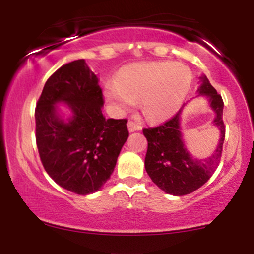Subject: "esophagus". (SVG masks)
Instances as JSON below:
<instances>
[{"mask_svg":"<svg viewBox=\"0 0 254 254\" xmlns=\"http://www.w3.org/2000/svg\"><path fill=\"white\" fill-rule=\"evenodd\" d=\"M127 129H129L130 132H135V131H139L142 129V127L139 125L138 123H136V122H127Z\"/></svg>","mask_w":254,"mask_h":254,"instance_id":"esophagus-1","label":"esophagus"}]
</instances>
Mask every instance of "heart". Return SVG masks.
<instances>
[{
    "label": "heart",
    "mask_w": 254,
    "mask_h": 254,
    "mask_svg": "<svg viewBox=\"0 0 254 254\" xmlns=\"http://www.w3.org/2000/svg\"><path fill=\"white\" fill-rule=\"evenodd\" d=\"M192 74L188 66L171 62L127 66L117 80L106 84L104 95L117 112H125L142 99L144 116L154 122L173 117L189 94Z\"/></svg>",
    "instance_id": "1"
}]
</instances>
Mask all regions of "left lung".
<instances>
[{
	"label": "left lung",
	"instance_id": "obj_1",
	"mask_svg": "<svg viewBox=\"0 0 254 254\" xmlns=\"http://www.w3.org/2000/svg\"><path fill=\"white\" fill-rule=\"evenodd\" d=\"M197 97L205 98L214 112L212 124L218 129V142L210 156L197 159L186 148L182 132V115L185 105L173 118L153 129H144L148 141L144 167L148 176L166 193L185 196L196 191L212 176L220 162L224 142L223 101L205 75L199 76Z\"/></svg>",
	"mask_w": 254,
	"mask_h": 254
}]
</instances>
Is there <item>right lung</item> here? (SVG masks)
Masks as SVG:
<instances>
[{
	"label": "right lung",
	"mask_w": 254,
	"mask_h": 254,
	"mask_svg": "<svg viewBox=\"0 0 254 254\" xmlns=\"http://www.w3.org/2000/svg\"><path fill=\"white\" fill-rule=\"evenodd\" d=\"M103 106L99 78L84 60L54 72L37 104L36 139L44 168L55 183L82 196L110 179L129 137L127 119H106Z\"/></svg>",
	"instance_id": "obj_1"
}]
</instances>
